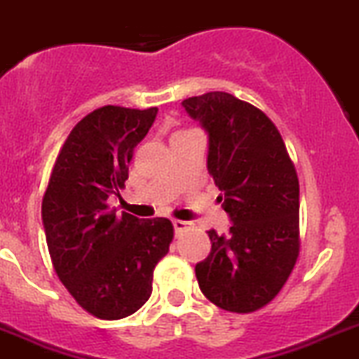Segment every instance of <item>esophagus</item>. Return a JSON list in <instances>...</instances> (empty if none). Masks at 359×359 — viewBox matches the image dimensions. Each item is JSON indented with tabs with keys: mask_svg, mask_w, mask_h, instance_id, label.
I'll return each mask as SVG.
<instances>
[{
	"mask_svg": "<svg viewBox=\"0 0 359 359\" xmlns=\"http://www.w3.org/2000/svg\"><path fill=\"white\" fill-rule=\"evenodd\" d=\"M187 226H189V223H187V221L173 219V230H175V232H182V230H186Z\"/></svg>",
	"mask_w": 359,
	"mask_h": 359,
	"instance_id": "obj_1",
	"label": "esophagus"
}]
</instances>
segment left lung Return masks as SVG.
<instances>
[{
	"instance_id": "1",
	"label": "left lung",
	"mask_w": 359,
	"mask_h": 359,
	"mask_svg": "<svg viewBox=\"0 0 359 359\" xmlns=\"http://www.w3.org/2000/svg\"><path fill=\"white\" fill-rule=\"evenodd\" d=\"M209 138L207 170L232 226L209 230L210 253L195 266L216 306L250 313L274 299L299 255V180L280 133L260 109L226 92L182 100Z\"/></svg>"
}]
</instances>
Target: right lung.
I'll use <instances>...</instances> for the list:
<instances>
[{
	"instance_id": "right-lung-1",
	"label": "right lung",
	"mask_w": 359,
	"mask_h": 359,
	"mask_svg": "<svg viewBox=\"0 0 359 359\" xmlns=\"http://www.w3.org/2000/svg\"><path fill=\"white\" fill-rule=\"evenodd\" d=\"M157 108L104 106L70 130L42 200V223L60 281L99 319L130 316L152 294L157 262L170 250L166 217L140 219L109 210L129 179L134 147L147 136Z\"/></svg>"
}]
</instances>
